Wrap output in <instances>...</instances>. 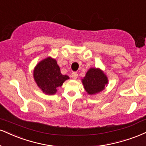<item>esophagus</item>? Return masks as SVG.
<instances>
[{"label":"esophagus","instance_id":"34e87169","mask_svg":"<svg viewBox=\"0 0 146 146\" xmlns=\"http://www.w3.org/2000/svg\"><path fill=\"white\" fill-rule=\"evenodd\" d=\"M71 77L73 79H74V80L77 79V78H78V73H77V72H73V73H72V74H71Z\"/></svg>","mask_w":146,"mask_h":146}]
</instances>
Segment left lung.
I'll return each instance as SVG.
<instances>
[{
	"mask_svg": "<svg viewBox=\"0 0 146 146\" xmlns=\"http://www.w3.org/2000/svg\"><path fill=\"white\" fill-rule=\"evenodd\" d=\"M82 83L88 94L92 95L104 90L108 79L100 68H90L82 79Z\"/></svg>",
	"mask_w": 146,
	"mask_h": 146,
	"instance_id": "8db88e82",
	"label": "left lung"
}]
</instances>
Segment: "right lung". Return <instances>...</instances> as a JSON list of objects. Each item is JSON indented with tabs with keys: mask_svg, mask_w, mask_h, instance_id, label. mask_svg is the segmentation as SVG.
<instances>
[{
	"mask_svg": "<svg viewBox=\"0 0 146 146\" xmlns=\"http://www.w3.org/2000/svg\"><path fill=\"white\" fill-rule=\"evenodd\" d=\"M33 77L38 88L49 95L56 94L64 81L69 79L67 75L60 73L56 60L51 57L43 60L36 64L33 71Z\"/></svg>",
	"mask_w": 146,
	"mask_h": 146,
	"instance_id": "right-lung-1",
	"label": "right lung"
}]
</instances>
